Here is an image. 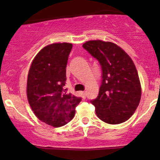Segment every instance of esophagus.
Returning <instances> with one entry per match:
<instances>
[{
	"label": "esophagus",
	"mask_w": 160,
	"mask_h": 160,
	"mask_svg": "<svg viewBox=\"0 0 160 160\" xmlns=\"http://www.w3.org/2000/svg\"><path fill=\"white\" fill-rule=\"evenodd\" d=\"M81 94H82V98H84V99H85V98H86V92H82Z\"/></svg>",
	"instance_id": "esophagus-1"
}]
</instances>
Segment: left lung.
<instances>
[{
	"label": "left lung",
	"mask_w": 160,
	"mask_h": 160,
	"mask_svg": "<svg viewBox=\"0 0 160 160\" xmlns=\"http://www.w3.org/2000/svg\"><path fill=\"white\" fill-rule=\"evenodd\" d=\"M82 47L101 65L99 94L90 101L98 117L111 124L127 121L141 97V83L132 59L121 47L108 41H89Z\"/></svg>",
	"instance_id": "1"
}]
</instances>
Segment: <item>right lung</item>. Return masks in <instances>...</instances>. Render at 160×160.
I'll return each instance as SVG.
<instances>
[{
  "instance_id": "obj_1",
  "label": "right lung",
  "mask_w": 160,
  "mask_h": 160,
  "mask_svg": "<svg viewBox=\"0 0 160 160\" xmlns=\"http://www.w3.org/2000/svg\"><path fill=\"white\" fill-rule=\"evenodd\" d=\"M73 45L56 43L43 47L30 65L27 96L35 115L49 125L59 128L71 121L82 100L65 89L66 65Z\"/></svg>"
}]
</instances>
